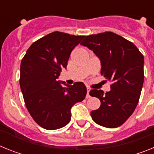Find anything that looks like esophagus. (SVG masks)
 <instances>
[{
	"instance_id": "esophagus-1",
	"label": "esophagus",
	"mask_w": 154,
	"mask_h": 154,
	"mask_svg": "<svg viewBox=\"0 0 154 154\" xmlns=\"http://www.w3.org/2000/svg\"><path fill=\"white\" fill-rule=\"evenodd\" d=\"M89 92H90V89H89V88H87V95H86V98H87V99L90 97V95H89Z\"/></svg>"
}]
</instances>
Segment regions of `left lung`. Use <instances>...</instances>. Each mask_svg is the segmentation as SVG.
<instances>
[{
	"label": "left lung",
	"instance_id": "1",
	"mask_svg": "<svg viewBox=\"0 0 154 154\" xmlns=\"http://www.w3.org/2000/svg\"><path fill=\"white\" fill-rule=\"evenodd\" d=\"M81 45L99 58L101 75L112 82L109 92H89L101 102L100 107L91 112V116L100 126L118 127L138 104L144 80L143 55L132 42L110 31L86 36Z\"/></svg>",
	"mask_w": 154,
	"mask_h": 154
}]
</instances>
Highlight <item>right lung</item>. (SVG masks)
I'll list each match as a JSON object with an SVG mask.
<instances>
[{
    "label": "right lung",
    "mask_w": 154,
    "mask_h": 154,
    "mask_svg": "<svg viewBox=\"0 0 154 154\" xmlns=\"http://www.w3.org/2000/svg\"><path fill=\"white\" fill-rule=\"evenodd\" d=\"M84 36L55 31L31 45L22 58L20 87L34 120L48 130L64 127L71 120V109L85 98L82 82L67 85L58 81L69 56Z\"/></svg>",
    "instance_id": "right-lung-1"
}]
</instances>
